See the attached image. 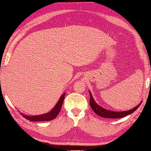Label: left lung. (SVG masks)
Here are the masks:
<instances>
[{"mask_svg": "<svg viewBox=\"0 0 151 151\" xmlns=\"http://www.w3.org/2000/svg\"><path fill=\"white\" fill-rule=\"evenodd\" d=\"M90 93V105L91 109H93V111L95 112L97 115L100 116L101 117H104V118H108V119H121L122 117H124L129 114H131L132 112H134L136 110L139 108V106L141 104L142 102L136 106L134 108L130 109L129 111H121V112H115V111H109L103 108V107L99 105L98 104L96 103V102L94 101L93 96L91 92L89 91Z\"/></svg>", "mask_w": 151, "mask_h": 151, "instance_id": "left-lung-1", "label": "left lung"}]
</instances>
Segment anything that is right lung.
Returning a JSON list of instances; mask_svg holds the SVG:
<instances>
[{"label":"right lung","mask_w":151,"mask_h":151,"mask_svg":"<svg viewBox=\"0 0 151 151\" xmlns=\"http://www.w3.org/2000/svg\"><path fill=\"white\" fill-rule=\"evenodd\" d=\"M66 93L63 94V95L60 97L59 100H58V103L56 104L55 106L53 108L50 112H47V113L40 114V115H37V116H28L26 114H24L22 113H20L23 116L24 118L27 120H29L30 121H51V120L55 119L62 107L64 99H65Z\"/></svg>","instance_id":"1"}]
</instances>
